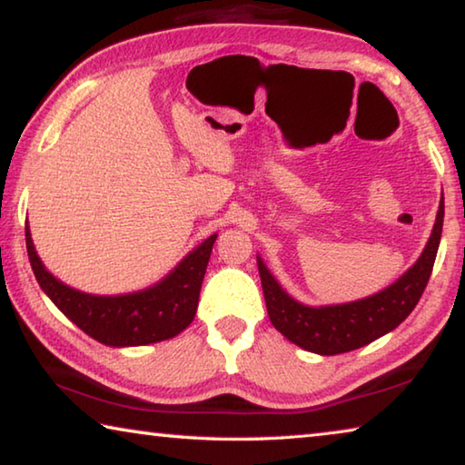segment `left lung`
<instances>
[{
    "instance_id": "8db88e82",
    "label": "left lung",
    "mask_w": 465,
    "mask_h": 465,
    "mask_svg": "<svg viewBox=\"0 0 465 465\" xmlns=\"http://www.w3.org/2000/svg\"><path fill=\"white\" fill-rule=\"evenodd\" d=\"M443 215L445 204L440 201L427 248L412 269H408L388 289L371 297L359 299V302L326 305V308H310V305L299 303L287 295V291H282L277 279L258 258L266 312H269L272 326L287 341L310 352H318V355H338V352L355 351L391 332L411 316L427 287L437 258Z\"/></svg>"
}]
</instances>
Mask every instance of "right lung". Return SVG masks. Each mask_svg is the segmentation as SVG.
Returning a JSON list of instances; mask_svg holds the SVG:
<instances>
[{"label": "right lung", "mask_w": 465, "mask_h": 465, "mask_svg": "<svg viewBox=\"0 0 465 465\" xmlns=\"http://www.w3.org/2000/svg\"><path fill=\"white\" fill-rule=\"evenodd\" d=\"M217 233L194 248L166 279L127 295H88L63 285L45 269L26 225V250L38 285L94 341L108 346L152 344L183 332L194 320L204 271Z\"/></svg>", "instance_id": "add662e5"}]
</instances>
